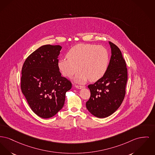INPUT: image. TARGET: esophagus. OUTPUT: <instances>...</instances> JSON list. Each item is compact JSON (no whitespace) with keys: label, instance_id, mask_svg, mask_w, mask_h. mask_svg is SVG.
<instances>
[{"label":"esophagus","instance_id":"obj_1","mask_svg":"<svg viewBox=\"0 0 155 155\" xmlns=\"http://www.w3.org/2000/svg\"><path fill=\"white\" fill-rule=\"evenodd\" d=\"M75 88L77 89H82L84 88V87L81 85H75Z\"/></svg>","mask_w":155,"mask_h":155}]
</instances>
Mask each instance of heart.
Here are the masks:
<instances>
[{
	"mask_svg": "<svg viewBox=\"0 0 155 155\" xmlns=\"http://www.w3.org/2000/svg\"><path fill=\"white\" fill-rule=\"evenodd\" d=\"M67 58L58 61L57 67L66 77L71 78L79 70L81 71L74 81L84 84L88 79L95 82L101 79L107 72L109 62V53L106 48L91 44H78L73 47L67 53Z\"/></svg>",
	"mask_w": 155,
	"mask_h": 155,
	"instance_id": "heart-1",
	"label": "heart"
}]
</instances>
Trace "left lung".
I'll list each match as a JSON object with an SVG mask.
<instances>
[{
    "label": "left lung",
    "instance_id": "obj_1",
    "mask_svg": "<svg viewBox=\"0 0 155 155\" xmlns=\"http://www.w3.org/2000/svg\"><path fill=\"white\" fill-rule=\"evenodd\" d=\"M111 56L105 74L88 86L91 97L86 107L94 116L104 118L114 114L120 106L125 95L127 68L118 47L109 41Z\"/></svg>",
    "mask_w": 155,
    "mask_h": 155
}]
</instances>
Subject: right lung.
<instances>
[{
    "mask_svg": "<svg viewBox=\"0 0 155 155\" xmlns=\"http://www.w3.org/2000/svg\"><path fill=\"white\" fill-rule=\"evenodd\" d=\"M61 48L41 46L28 57L22 67L21 91L30 108L42 118H51L63 108L65 94L72 87L57 67Z\"/></svg>",
    "mask_w": 155,
    "mask_h": 155,
    "instance_id": "right-lung-1",
    "label": "right lung"
}]
</instances>
